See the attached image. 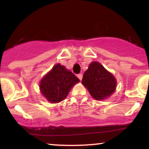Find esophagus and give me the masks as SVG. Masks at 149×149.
Wrapping results in <instances>:
<instances>
[{
  "instance_id": "esophagus-1",
  "label": "esophagus",
  "mask_w": 149,
  "mask_h": 149,
  "mask_svg": "<svg viewBox=\"0 0 149 149\" xmlns=\"http://www.w3.org/2000/svg\"><path fill=\"white\" fill-rule=\"evenodd\" d=\"M77 76H78V78H79L80 80H81L82 78H83V74H82V73H79V74L77 75Z\"/></svg>"
}]
</instances>
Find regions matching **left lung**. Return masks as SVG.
<instances>
[{"instance_id": "obj_1", "label": "left lung", "mask_w": 149, "mask_h": 149, "mask_svg": "<svg viewBox=\"0 0 149 149\" xmlns=\"http://www.w3.org/2000/svg\"><path fill=\"white\" fill-rule=\"evenodd\" d=\"M82 83L88 88L93 98L103 100L115 91L116 80L99 62L91 63L83 75Z\"/></svg>"}]
</instances>
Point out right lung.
<instances>
[{
  "mask_svg": "<svg viewBox=\"0 0 149 149\" xmlns=\"http://www.w3.org/2000/svg\"><path fill=\"white\" fill-rule=\"evenodd\" d=\"M80 80L64 66L56 64L42 78L40 83L41 93L49 102L57 103L64 100L73 85Z\"/></svg>",
  "mask_w": 149,
  "mask_h": 149,
  "instance_id": "add662e5",
  "label": "right lung"
}]
</instances>
